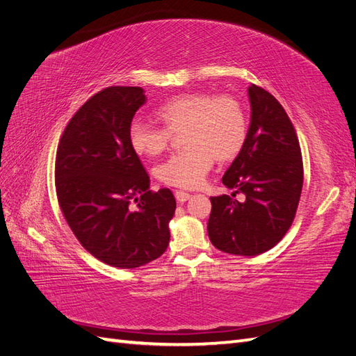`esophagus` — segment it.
<instances>
[{
    "mask_svg": "<svg viewBox=\"0 0 356 356\" xmlns=\"http://www.w3.org/2000/svg\"><path fill=\"white\" fill-rule=\"evenodd\" d=\"M191 197L190 193L184 191V190H175V199L179 202V203H184L186 200H188Z\"/></svg>",
    "mask_w": 356,
    "mask_h": 356,
    "instance_id": "obj_1",
    "label": "esophagus"
}]
</instances>
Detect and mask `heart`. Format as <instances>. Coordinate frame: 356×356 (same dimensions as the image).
Returning <instances> with one entry per match:
<instances>
[{
  "label": "heart",
  "mask_w": 356,
  "mask_h": 356,
  "mask_svg": "<svg viewBox=\"0 0 356 356\" xmlns=\"http://www.w3.org/2000/svg\"><path fill=\"white\" fill-rule=\"evenodd\" d=\"M165 127L141 118L129 126V143L134 152L156 157L169 147L172 135H181L187 149L172 154L154 169L160 182L172 187L195 188L209 172L213 159L225 163L241 153L248 135L243 105L232 95L209 92L181 93L157 110Z\"/></svg>",
  "instance_id": "heart-1"
}]
</instances>
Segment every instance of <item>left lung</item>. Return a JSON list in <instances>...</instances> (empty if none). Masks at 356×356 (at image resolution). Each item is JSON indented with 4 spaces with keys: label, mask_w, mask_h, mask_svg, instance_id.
I'll return each instance as SVG.
<instances>
[{
    "label": "left lung",
    "mask_w": 356,
    "mask_h": 356,
    "mask_svg": "<svg viewBox=\"0 0 356 356\" xmlns=\"http://www.w3.org/2000/svg\"><path fill=\"white\" fill-rule=\"evenodd\" d=\"M251 124L238 157L222 177L232 196L211 197L208 234L217 250L252 257L281 241L296 218L303 188V159L296 129L272 93L248 89ZM242 192L243 202L235 199Z\"/></svg>",
    "instance_id": "8db88e82"
}]
</instances>
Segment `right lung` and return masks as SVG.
Masks as SVG:
<instances>
[{
    "label": "right lung",
    "mask_w": 356,
    "mask_h": 356,
    "mask_svg": "<svg viewBox=\"0 0 356 356\" xmlns=\"http://www.w3.org/2000/svg\"><path fill=\"white\" fill-rule=\"evenodd\" d=\"M145 99L132 86L93 95L72 115L56 152V196L70 229L86 251L120 268L166 251L177 208L169 188L148 190L149 177L129 143V126Z\"/></svg>",
    "instance_id": "1"
}]
</instances>
